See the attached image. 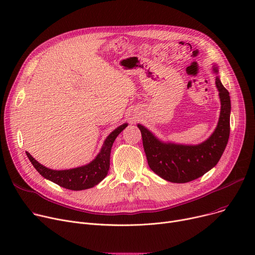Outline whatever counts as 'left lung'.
<instances>
[{
    "instance_id": "8db88e82",
    "label": "left lung",
    "mask_w": 255,
    "mask_h": 255,
    "mask_svg": "<svg viewBox=\"0 0 255 255\" xmlns=\"http://www.w3.org/2000/svg\"><path fill=\"white\" fill-rule=\"evenodd\" d=\"M213 73L218 75V67L214 64ZM221 103L216 129L208 139L198 144H181L162 141L144 126L137 124L141 132L142 144L150 168L168 182L187 183L204 176L220 160L230 137L231 97L219 76L215 78Z\"/></svg>"
}]
</instances>
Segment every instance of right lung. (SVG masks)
I'll return each instance as SVG.
<instances>
[{
    "instance_id": "right-lung-1",
    "label": "right lung",
    "mask_w": 255,
    "mask_h": 255,
    "mask_svg": "<svg viewBox=\"0 0 255 255\" xmlns=\"http://www.w3.org/2000/svg\"><path fill=\"white\" fill-rule=\"evenodd\" d=\"M127 126L128 124L125 123L116 128L104 140L102 148L95 159L92 160L90 163L79 167L64 170L50 169L40 164L29 152L25 153L36 170L46 180H49L63 187V188L69 190L79 191L89 189L99 184L106 177L110 169V159L113 143L117 136Z\"/></svg>"
}]
</instances>
